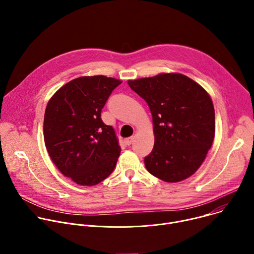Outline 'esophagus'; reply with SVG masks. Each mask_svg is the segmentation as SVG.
Listing matches in <instances>:
<instances>
[{
  "instance_id": "esophagus-1",
  "label": "esophagus",
  "mask_w": 254,
  "mask_h": 254,
  "mask_svg": "<svg viewBox=\"0 0 254 254\" xmlns=\"http://www.w3.org/2000/svg\"><path fill=\"white\" fill-rule=\"evenodd\" d=\"M132 139H133V137H127V138H126L125 139V141H126V143L127 144V146H129V144H131V142H132Z\"/></svg>"
}]
</instances>
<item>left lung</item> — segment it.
<instances>
[{
  "label": "left lung",
  "instance_id": "1",
  "mask_svg": "<svg viewBox=\"0 0 254 254\" xmlns=\"http://www.w3.org/2000/svg\"><path fill=\"white\" fill-rule=\"evenodd\" d=\"M148 103L153 117L154 149L144 166L155 177L177 183L204 162L215 135V112L209 93L181 73H160L127 81Z\"/></svg>",
  "mask_w": 254,
  "mask_h": 254
}]
</instances>
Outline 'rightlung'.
<instances>
[{"mask_svg": "<svg viewBox=\"0 0 254 254\" xmlns=\"http://www.w3.org/2000/svg\"><path fill=\"white\" fill-rule=\"evenodd\" d=\"M122 83L104 75L81 76L60 87L44 115V140L57 169L81 186H95L110 176L121 154L112 126L100 118L108 96Z\"/></svg>", "mask_w": 254, "mask_h": 254, "instance_id": "right-lung-1", "label": "right lung"}]
</instances>
